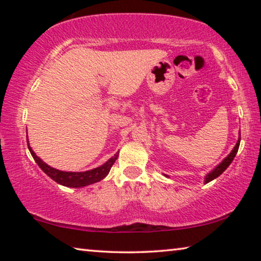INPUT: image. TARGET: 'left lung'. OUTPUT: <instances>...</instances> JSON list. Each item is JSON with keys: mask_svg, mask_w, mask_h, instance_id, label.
Returning <instances> with one entry per match:
<instances>
[{"mask_svg": "<svg viewBox=\"0 0 261 261\" xmlns=\"http://www.w3.org/2000/svg\"><path fill=\"white\" fill-rule=\"evenodd\" d=\"M240 143H241V132H240V138H238V140H237V144L235 145V147L232 148V151L230 152V154H229V155L226 159H224L222 162L219 163V166H216L214 169L211 171V173H208V174L206 175L205 183H208V182H211V180H213L216 177H219V176L222 174L223 171L226 170L229 166H230V163L232 162L233 158L236 156L237 151H238V147H240Z\"/></svg>", "mask_w": 261, "mask_h": 261, "instance_id": "1", "label": "left lung"}]
</instances>
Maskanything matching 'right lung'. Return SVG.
I'll return each mask as SVG.
<instances>
[{
    "mask_svg": "<svg viewBox=\"0 0 261 261\" xmlns=\"http://www.w3.org/2000/svg\"><path fill=\"white\" fill-rule=\"evenodd\" d=\"M28 146L31 152V155L33 156L34 161L37 162L38 166L43 170V173L49 176L51 179H54L56 183L64 185V187H69V188H83V187H86V185L93 184V183L99 182L101 179H103L106 176L108 175V173L110 171V168L113 167V165L115 163V161L117 160V156H118V152H117L113 158H110L107 162L103 163L102 166L94 168V169L92 170L81 171V173H72V171H62L59 169H55V168H53L50 166H48L47 163L43 162L40 158L35 155L33 149L30 147L29 139H28Z\"/></svg>",
    "mask_w": 261,
    "mask_h": 261,
    "instance_id": "obj_1",
    "label": "right lung"
}]
</instances>
